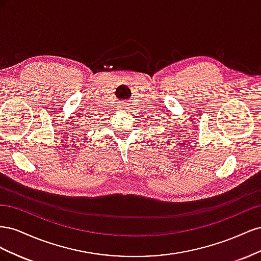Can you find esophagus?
Segmentation results:
<instances>
[{
  "label": "esophagus",
  "instance_id": "34e87169",
  "mask_svg": "<svg viewBox=\"0 0 261 261\" xmlns=\"http://www.w3.org/2000/svg\"><path fill=\"white\" fill-rule=\"evenodd\" d=\"M120 109L122 110V111H124V112H127L128 111V108H127V103H126V102H121V105H120Z\"/></svg>",
  "mask_w": 261,
  "mask_h": 261
}]
</instances>
